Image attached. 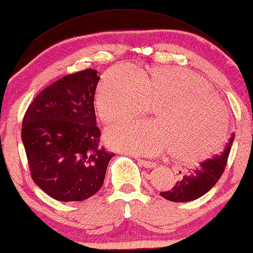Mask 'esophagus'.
<instances>
[{
	"mask_svg": "<svg viewBox=\"0 0 253 253\" xmlns=\"http://www.w3.org/2000/svg\"><path fill=\"white\" fill-rule=\"evenodd\" d=\"M137 162L140 164V166L145 167V168H151V167H155L156 164L154 162H150V160H145V159H141V158H137Z\"/></svg>",
	"mask_w": 253,
	"mask_h": 253,
	"instance_id": "esophagus-1",
	"label": "esophagus"
}]
</instances>
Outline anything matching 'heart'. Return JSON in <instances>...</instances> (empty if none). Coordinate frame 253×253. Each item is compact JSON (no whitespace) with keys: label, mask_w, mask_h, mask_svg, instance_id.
Returning a JSON list of instances; mask_svg holds the SVG:
<instances>
[{"label":"heart","mask_w":253,"mask_h":253,"mask_svg":"<svg viewBox=\"0 0 253 253\" xmlns=\"http://www.w3.org/2000/svg\"><path fill=\"white\" fill-rule=\"evenodd\" d=\"M105 124L126 121L156 105L155 121H137L109 128L108 144L136 155L171 149L178 162L210 158L227 138V107L210 85L185 68L156 67L137 74L125 67L109 70L95 96Z\"/></svg>","instance_id":"1"}]
</instances>
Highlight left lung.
Segmentation results:
<instances>
[{
    "mask_svg": "<svg viewBox=\"0 0 253 253\" xmlns=\"http://www.w3.org/2000/svg\"><path fill=\"white\" fill-rule=\"evenodd\" d=\"M233 139L235 135L232 134L221 153L215 155L213 158L200 163L199 166L195 169H189V172L183 174L180 180L177 181L170 190L160 192V196L174 203H187L198 199L207 194L222 176Z\"/></svg>",
    "mask_w": 253,
    "mask_h": 253,
    "instance_id": "8db88e82",
    "label": "left lung"
}]
</instances>
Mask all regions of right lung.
Instances as JSON below:
<instances>
[{"mask_svg":"<svg viewBox=\"0 0 253 253\" xmlns=\"http://www.w3.org/2000/svg\"><path fill=\"white\" fill-rule=\"evenodd\" d=\"M97 71L65 75L44 88L22 123L31 177L59 201H82L103 186L114 153L99 145L94 108Z\"/></svg>","mask_w":253,"mask_h":253,"instance_id":"right-lung-1","label":"right lung"}]
</instances>
